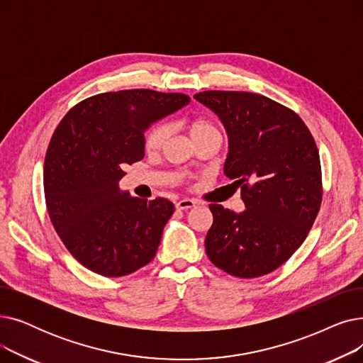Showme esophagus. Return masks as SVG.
Masks as SVG:
<instances>
[{
  "mask_svg": "<svg viewBox=\"0 0 363 363\" xmlns=\"http://www.w3.org/2000/svg\"><path fill=\"white\" fill-rule=\"evenodd\" d=\"M194 206H196V203L191 199H184V200H179L177 203L178 211H188V208H193Z\"/></svg>",
  "mask_w": 363,
  "mask_h": 363,
  "instance_id": "esophagus-1",
  "label": "esophagus"
}]
</instances>
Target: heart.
I'll list each match as a JSON object with an SVG mask.
<instances>
[{"label": "heart", "mask_w": 363, "mask_h": 363, "mask_svg": "<svg viewBox=\"0 0 363 363\" xmlns=\"http://www.w3.org/2000/svg\"><path fill=\"white\" fill-rule=\"evenodd\" d=\"M188 130L189 135L194 141L208 137V135H220V130L218 129V126L206 119H194L188 123ZM169 133V128L166 123H156L152 125L144 137V148L148 152H156L162 148V145L164 144L166 138Z\"/></svg>", "instance_id": "heart-1"}]
</instances>
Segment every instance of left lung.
Returning a JSON list of instances; mask_svg holds the SVG:
<instances>
[{
    "label": "left lung",
    "mask_w": 363,
    "mask_h": 363,
    "mask_svg": "<svg viewBox=\"0 0 363 363\" xmlns=\"http://www.w3.org/2000/svg\"><path fill=\"white\" fill-rule=\"evenodd\" d=\"M194 99L220 118L230 155L225 175L241 188L245 208L211 204L206 235L211 262L237 278L274 272L306 240L322 201L316 143L298 114L264 95L204 91Z\"/></svg>",
    "instance_id": "left-lung-1"
}]
</instances>
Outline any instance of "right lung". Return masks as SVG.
<instances>
[{
    "label": "right lung",
    "mask_w": 363,
    "mask_h": 363,
    "mask_svg": "<svg viewBox=\"0 0 363 363\" xmlns=\"http://www.w3.org/2000/svg\"><path fill=\"white\" fill-rule=\"evenodd\" d=\"M186 94L123 89L73 106L55 128L44 163V193L54 230L86 269L108 278L138 271L156 256L167 199L121 193L125 167L144 157V130L189 103Z\"/></svg>",
    "instance_id": "obj_1"
}]
</instances>
